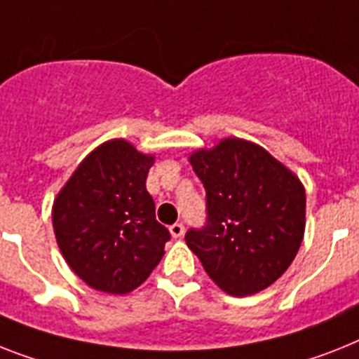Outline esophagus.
<instances>
[{
	"mask_svg": "<svg viewBox=\"0 0 359 359\" xmlns=\"http://www.w3.org/2000/svg\"><path fill=\"white\" fill-rule=\"evenodd\" d=\"M183 233H185V226L180 224V222H176L174 226H170V235H172L174 238H182Z\"/></svg>",
	"mask_w": 359,
	"mask_h": 359,
	"instance_id": "esophagus-1",
	"label": "esophagus"
}]
</instances>
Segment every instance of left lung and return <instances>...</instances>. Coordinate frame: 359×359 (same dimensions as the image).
Returning a JSON list of instances; mask_svg holds the SVG:
<instances>
[{
	"instance_id": "left-lung-1",
	"label": "left lung",
	"mask_w": 359,
	"mask_h": 359,
	"mask_svg": "<svg viewBox=\"0 0 359 359\" xmlns=\"http://www.w3.org/2000/svg\"><path fill=\"white\" fill-rule=\"evenodd\" d=\"M207 194V224L187 245L229 295H253L288 269L304 235L299 177L259 144L227 137L189 158Z\"/></svg>"
}]
</instances>
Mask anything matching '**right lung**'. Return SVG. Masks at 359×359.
Masks as SVG:
<instances>
[{
	"instance_id": "right-lung-1",
	"label": "right lung",
	"mask_w": 359,
	"mask_h": 359,
	"mask_svg": "<svg viewBox=\"0 0 359 359\" xmlns=\"http://www.w3.org/2000/svg\"><path fill=\"white\" fill-rule=\"evenodd\" d=\"M154 156L111 139L86 156L53 203L64 259L88 286L124 295L148 279L170 233L147 191Z\"/></svg>"
}]
</instances>
